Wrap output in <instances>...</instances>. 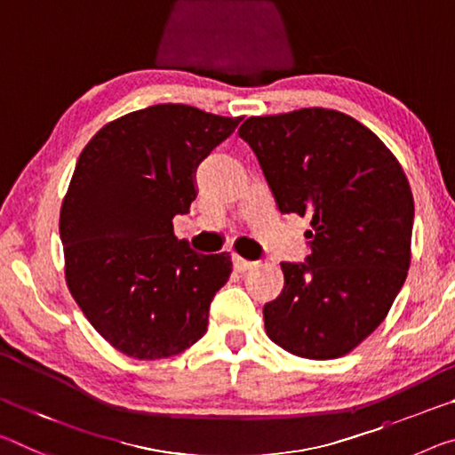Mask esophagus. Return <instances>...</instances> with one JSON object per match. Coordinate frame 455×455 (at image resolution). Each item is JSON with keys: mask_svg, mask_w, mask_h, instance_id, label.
Returning a JSON list of instances; mask_svg holds the SVG:
<instances>
[{"mask_svg": "<svg viewBox=\"0 0 455 455\" xmlns=\"http://www.w3.org/2000/svg\"><path fill=\"white\" fill-rule=\"evenodd\" d=\"M233 263H235V269L239 271V273L251 271V269H255V267H257V263H255V261H247V259H243V257H239V255H235Z\"/></svg>", "mask_w": 455, "mask_h": 455, "instance_id": "1", "label": "esophagus"}]
</instances>
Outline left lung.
Segmentation results:
<instances>
[{
  "instance_id": "obj_1",
  "label": "left lung",
  "mask_w": 455,
  "mask_h": 455,
  "mask_svg": "<svg viewBox=\"0 0 455 455\" xmlns=\"http://www.w3.org/2000/svg\"><path fill=\"white\" fill-rule=\"evenodd\" d=\"M281 214L309 216L307 263H281L285 287L263 307L265 331L295 356L340 358L387 318L407 279L413 194L369 127L322 107L249 117Z\"/></svg>"
}]
</instances>
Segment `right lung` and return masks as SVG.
<instances>
[{
  "label": "right lung",
  "mask_w": 455,
  "mask_h": 455,
  "mask_svg": "<svg viewBox=\"0 0 455 455\" xmlns=\"http://www.w3.org/2000/svg\"><path fill=\"white\" fill-rule=\"evenodd\" d=\"M243 117L154 105L99 129L60 208L64 277L100 336L124 355H180L206 334L208 307L233 271L200 255L172 219L196 198L194 172Z\"/></svg>",
  "instance_id": "1"
}]
</instances>
